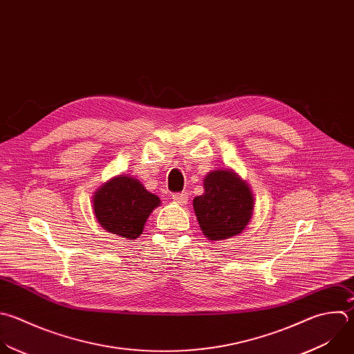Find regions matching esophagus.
<instances>
[{
  "mask_svg": "<svg viewBox=\"0 0 354 354\" xmlns=\"http://www.w3.org/2000/svg\"><path fill=\"white\" fill-rule=\"evenodd\" d=\"M172 200H174L175 203H178L179 205H186V203H187V200H189V196H187L186 192L175 193V194H172Z\"/></svg>",
  "mask_w": 354,
  "mask_h": 354,
  "instance_id": "esophagus-1",
  "label": "esophagus"
}]
</instances>
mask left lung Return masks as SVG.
Wrapping results in <instances>:
<instances>
[{"mask_svg":"<svg viewBox=\"0 0 354 354\" xmlns=\"http://www.w3.org/2000/svg\"><path fill=\"white\" fill-rule=\"evenodd\" d=\"M253 194L249 185L229 169H215L204 178V193L193 208L204 236L225 241L239 234L250 222Z\"/></svg>","mask_w":354,"mask_h":354,"instance_id":"left-lung-1","label":"left lung"}]
</instances>
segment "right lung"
I'll list each match as a JSON object with an SVG mask.
<instances>
[{
    "mask_svg": "<svg viewBox=\"0 0 354 354\" xmlns=\"http://www.w3.org/2000/svg\"><path fill=\"white\" fill-rule=\"evenodd\" d=\"M160 203L138 179L127 175L109 179L93 196V208L100 225L129 241L140 236L149 215Z\"/></svg>",
    "mask_w": 354,
    "mask_h": 354,
    "instance_id": "right-lung-1",
    "label": "right lung"
}]
</instances>
